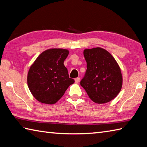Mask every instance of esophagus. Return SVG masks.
Returning <instances> with one entry per match:
<instances>
[{
    "label": "esophagus",
    "mask_w": 147,
    "mask_h": 147,
    "mask_svg": "<svg viewBox=\"0 0 147 147\" xmlns=\"http://www.w3.org/2000/svg\"><path fill=\"white\" fill-rule=\"evenodd\" d=\"M80 82V78H78V77L76 78L75 79V83H78Z\"/></svg>",
    "instance_id": "obj_1"
}]
</instances>
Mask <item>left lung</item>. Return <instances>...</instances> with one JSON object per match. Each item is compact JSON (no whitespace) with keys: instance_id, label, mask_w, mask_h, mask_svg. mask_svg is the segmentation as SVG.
<instances>
[{"instance_id":"1","label":"left lung","mask_w":147,"mask_h":147,"mask_svg":"<svg viewBox=\"0 0 147 147\" xmlns=\"http://www.w3.org/2000/svg\"><path fill=\"white\" fill-rule=\"evenodd\" d=\"M86 71L80 85L90 98L96 104L111 101L120 92L123 85L121 69L106 50L96 47L83 51Z\"/></svg>"}]
</instances>
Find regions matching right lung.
Segmentation results:
<instances>
[{"label": "right lung", "instance_id": "1", "mask_svg": "<svg viewBox=\"0 0 147 147\" xmlns=\"http://www.w3.org/2000/svg\"><path fill=\"white\" fill-rule=\"evenodd\" d=\"M69 54L66 49H51L43 52L31 65L28 86L34 97L41 103L54 104L74 80L69 77L64 61Z\"/></svg>", "mask_w": 147, "mask_h": 147}]
</instances>
